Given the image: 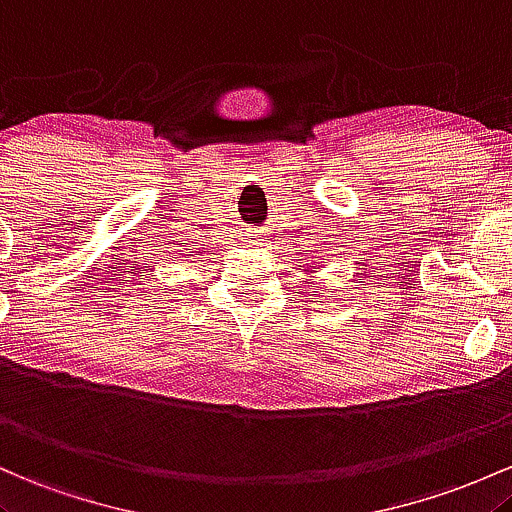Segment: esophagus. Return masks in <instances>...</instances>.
Listing matches in <instances>:
<instances>
[{
    "label": "esophagus",
    "mask_w": 512,
    "mask_h": 512,
    "mask_svg": "<svg viewBox=\"0 0 512 512\" xmlns=\"http://www.w3.org/2000/svg\"><path fill=\"white\" fill-rule=\"evenodd\" d=\"M251 241H256V234H251Z\"/></svg>",
    "instance_id": "1"
}]
</instances>
